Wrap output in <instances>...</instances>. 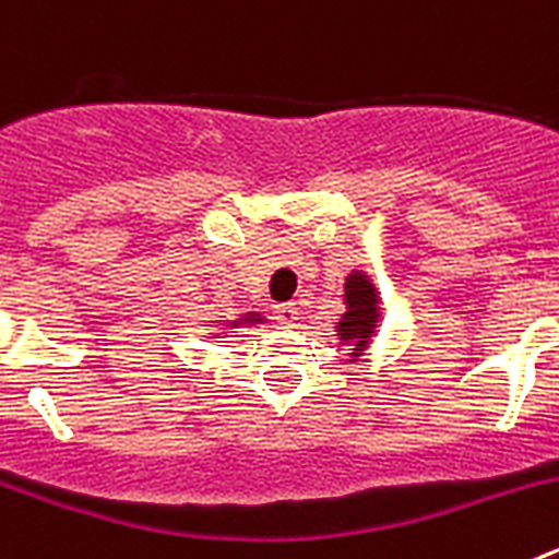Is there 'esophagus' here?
Segmentation results:
<instances>
[{"label": "esophagus", "mask_w": 559, "mask_h": 559, "mask_svg": "<svg viewBox=\"0 0 559 559\" xmlns=\"http://www.w3.org/2000/svg\"><path fill=\"white\" fill-rule=\"evenodd\" d=\"M274 313H276V322L285 324V328H294V322H296V319H299V308H296L294 302L276 305Z\"/></svg>", "instance_id": "esophagus-1"}]
</instances>
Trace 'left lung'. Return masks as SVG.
Here are the masks:
<instances>
[{
  "label": "left lung",
  "instance_id": "obj_1",
  "mask_svg": "<svg viewBox=\"0 0 559 559\" xmlns=\"http://www.w3.org/2000/svg\"><path fill=\"white\" fill-rule=\"evenodd\" d=\"M344 305H347V313L341 316L338 322V338L344 344H353V358H360V353L367 349L369 338L378 330V288L372 285L367 274L353 271L344 283Z\"/></svg>",
  "mask_w": 559,
  "mask_h": 559
}]
</instances>
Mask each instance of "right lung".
<instances>
[{"mask_svg": "<svg viewBox=\"0 0 559 559\" xmlns=\"http://www.w3.org/2000/svg\"><path fill=\"white\" fill-rule=\"evenodd\" d=\"M240 322H263V319H260V316H254V313H251V316H243V319H240ZM231 328H235V324H231Z\"/></svg>", "mask_w": 559, "mask_h": 559, "instance_id": "right-lung-1", "label": "right lung"}]
</instances>
